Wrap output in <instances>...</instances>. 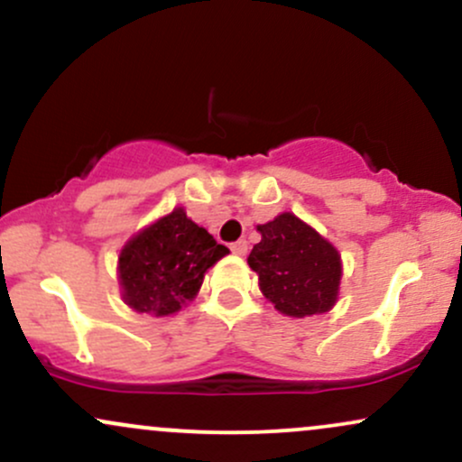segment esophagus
I'll return each instance as SVG.
<instances>
[{
	"label": "esophagus",
	"mask_w": 462,
	"mask_h": 462,
	"mask_svg": "<svg viewBox=\"0 0 462 462\" xmlns=\"http://www.w3.org/2000/svg\"><path fill=\"white\" fill-rule=\"evenodd\" d=\"M230 249H232V254H236V256H245V254H247V241H245V238H241V241L230 243Z\"/></svg>",
	"instance_id": "1"
}]
</instances>
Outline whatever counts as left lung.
<instances>
[{"mask_svg":"<svg viewBox=\"0 0 462 462\" xmlns=\"http://www.w3.org/2000/svg\"><path fill=\"white\" fill-rule=\"evenodd\" d=\"M261 243L247 256L258 284L272 304L289 317L330 310L341 280V256L326 238L284 213L258 226Z\"/></svg>","mask_w":462,"mask_h":462,"instance_id":"8db88e82","label":"left lung"}]
</instances>
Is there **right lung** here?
I'll use <instances>...</instances> for the list:
<instances>
[{"label":"right lung","instance_id":"obj_1","mask_svg":"<svg viewBox=\"0 0 462 462\" xmlns=\"http://www.w3.org/2000/svg\"><path fill=\"white\" fill-rule=\"evenodd\" d=\"M226 254V245L176 208L121 249L124 300L147 315H171L198 295L204 273Z\"/></svg>","mask_w":462,"mask_h":462}]
</instances>
